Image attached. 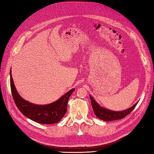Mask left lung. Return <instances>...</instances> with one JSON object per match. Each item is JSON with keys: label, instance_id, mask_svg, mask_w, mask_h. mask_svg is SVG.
<instances>
[{"label": "left lung", "instance_id": "obj_1", "mask_svg": "<svg viewBox=\"0 0 154 154\" xmlns=\"http://www.w3.org/2000/svg\"><path fill=\"white\" fill-rule=\"evenodd\" d=\"M89 97L91 100V105H92L94 114H95L98 119H99L100 120L108 121V122L123 119V118H124L126 116H127L128 114L132 112L138 103L137 102L135 104H134L132 106L130 107L129 109L124 110L114 111L105 109V108H104L103 106H100L99 104L96 102V100L93 99L92 96L89 94Z\"/></svg>", "mask_w": 154, "mask_h": 154}]
</instances>
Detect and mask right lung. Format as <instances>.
Instances as JSON below:
<instances>
[{
	"label": "right lung",
	"mask_w": 154,
	"mask_h": 154,
	"mask_svg": "<svg viewBox=\"0 0 154 154\" xmlns=\"http://www.w3.org/2000/svg\"><path fill=\"white\" fill-rule=\"evenodd\" d=\"M12 94L18 110L28 119L35 122L52 124L60 122L67 109L68 100L75 89H72L55 102L44 105L31 103L24 100L18 94L14 84L12 70H10Z\"/></svg>",
	"instance_id": "add662e5"
}]
</instances>
